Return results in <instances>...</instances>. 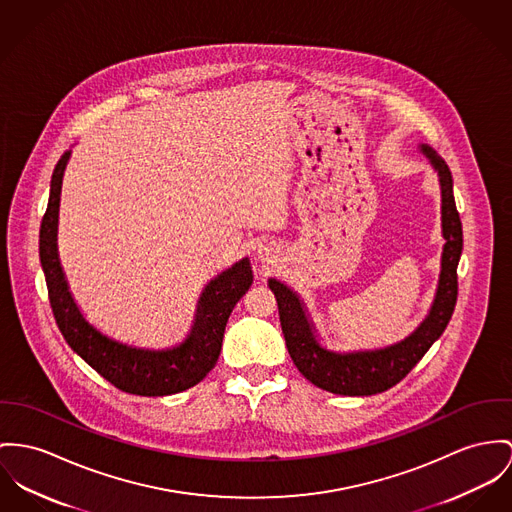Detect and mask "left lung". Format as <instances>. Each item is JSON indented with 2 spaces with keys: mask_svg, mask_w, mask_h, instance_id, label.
Returning <instances> with one entry per match:
<instances>
[{
  "mask_svg": "<svg viewBox=\"0 0 512 512\" xmlns=\"http://www.w3.org/2000/svg\"><path fill=\"white\" fill-rule=\"evenodd\" d=\"M421 152L431 159L440 177L442 191V249L440 278L431 312L425 321L401 343L378 351L360 353H333L315 339L314 323L308 319L304 302L284 282L271 278L269 288L275 292L280 325L286 349L296 368L314 386L339 395H374L390 390L401 382L413 366L431 349L434 341L444 333L454 314L458 298V261L462 255V222L456 210L452 191V173L444 159L438 158L433 148L421 144Z\"/></svg>",
  "mask_w": 512,
  "mask_h": 512,
  "instance_id": "left-lung-1",
  "label": "left lung"
}]
</instances>
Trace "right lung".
<instances>
[{
	"instance_id": "right-lung-1",
	"label": "right lung",
	"mask_w": 512,
	"mask_h": 512,
	"mask_svg": "<svg viewBox=\"0 0 512 512\" xmlns=\"http://www.w3.org/2000/svg\"><path fill=\"white\" fill-rule=\"evenodd\" d=\"M68 159L70 152L58 159L54 167L50 198L42 216L39 236L40 265L46 276L48 300L58 329L66 343L95 372L126 394L158 397L193 388L214 368L222 349L228 317L253 282L249 259H241L234 267L210 280L198 300L197 319L191 335L179 347L148 351L105 337L79 312L58 259V206Z\"/></svg>"
}]
</instances>
